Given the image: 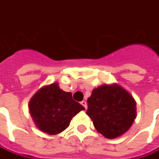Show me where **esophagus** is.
<instances>
[{
    "mask_svg": "<svg viewBox=\"0 0 159 159\" xmlns=\"http://www.w3.org/2000/svg\"><path fill=\"white\" fill-rule=\"evenodd\" d=\"M81 104H82V106H84V107L86 109L87 108V102L85 101V100H83L82 102H81Z\"/></svg>",
    "mask_w": 159,
    "mask_h": 159,
    "instance_id": "34e87169",
    "label": "esophagus"
}]
</instances>
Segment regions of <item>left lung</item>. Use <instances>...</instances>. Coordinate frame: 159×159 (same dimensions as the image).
Wrapping results in <instances>:
<instances>
[{"mask_svg": "<svg viewBox=\"0 0 159 159\" xmlns=\"http://www.w3.org/2000/svg\"><path fill=\"white\" fill-rule=\"evenodd\" d=\"M86 114L95 129L107 139L126 133L136 118V101L132 94L117 84L93 89L88 98Z\"/></svg>", "mask_w": 159, "mask_h": 159, "instance_id": "1", "label": "left lung"}]
</instances>
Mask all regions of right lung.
Instances as JSON below:
<instances>
[{
	"label": "right lung",
	"mask_w": 159,
	"mask_h": 159,
	"mask_svg": "<svg viewBox=\"0 0 159 159\" xmlns=\"http://www.w3.org/2000/svg\"><path fill=\"white\" fill-rule=\"evenodd\" d=\"M28 108L35 126L50 135L63 132L73 117L85 109L73 100L72 93L60 89L58 83L39 89L29 101Z\"/></svg>",
	"instance_id": "add662e5"
}]
</instances>
